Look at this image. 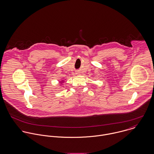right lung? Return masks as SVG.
<instances>
[{
    "instance_id": "right-lung-1",
    "label": "right lung",
    "mask_w": 154,
    "mask_h": 154,
    "mask_svg": "<svg viewBox=\"0 0 154 154\" xmlns=\"http://www.w3.org/2000/svg\"><path fill=\"white\" fill-rule=\"evenodd\" d=\"M63 82H64V81H63V80H62V81H60V82H59V83H60V84H62V83H63Z\"/></svg>"
}]
</instances>
